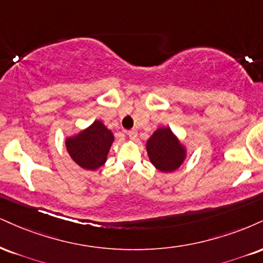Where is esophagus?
Segmentation results:
<instances>
[{
    "label": "esophagus",
    "instance_id": "esophagus-1",
    "mask_svg": "<svg viewBox=\"0 0 263 263\" xmlns=\"http://www.w3.org/2000/svg\"><path fill=\"white\" fill-rule=\"evenodd\" d=\"M127 135L131 140H136V138H137V131H136V129H131V131H128Z\"/></svg>",
    "mask_w": 263,
    "mask_h": 263
}]
</instances>
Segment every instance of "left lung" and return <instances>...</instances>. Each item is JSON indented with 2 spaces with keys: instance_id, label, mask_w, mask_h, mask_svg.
Segmentation results:
<instances>
[{
  "instance_id": "left-lung-1",
  "label": "left lung",
  "mask_w": 263,
  "mask_h": 263,
  "mask_svg": "<svg viewBox=\"0 0 263 263\" xmlns=\"http://www.w3.org/2000/svg\"><path fill=\"white\" fill-rule=\"evenodd\" d=\"M151 163L163 173L175 172L186 159V148L170 127H159L145 144Z\"/></svg>"
}]
</instances>
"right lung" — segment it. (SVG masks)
<instances>
[{
  "label": "right lung",
  "mask_w": 263,
  "mask_h": 263,
  "mask_svg": "<svg viewBox=\"0 0 263 263\" xmlns=\"http://www.w3.org/2000/svg\"><path fill=\"white\" fill-rule=\"evenodd\" d=\"M114 135L99 120L80 134L66 138L69 157L85 170H97L106 162Z\"/></svg>",
  "instance_id": "1"
}]
</instances>
